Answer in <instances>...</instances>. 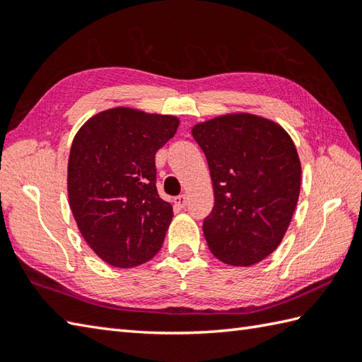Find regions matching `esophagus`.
<instances>
[{"instance_id":"34e87169","label":"esophagus","mask_w":362,"mask_h":362,"mask_svg":"<svg viewBox=\"0 0 362 362\" xmlns=\"http://www.w3.org/2000/svg\"><path fill=\"white\" fill-rule=\"evenodd\" d=\"M174 204H175V206H179V209H185L187 204H188V196H187V194L177 196V197L174 199Z\"/></svg>"}]
</instances>
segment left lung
Wrapping results in <instances>:
<instances>
[{
  "instance_id": "1",
  "label": "left lung",
  "mask_w": 362,
  "mask_h": 362,
  "mask_svg": "<svg viewBox=\"0 0 362 362\" xmlns=\"http://www.w3.org/2000/svg\"><path fill=\"white\" fill-rule=\"evenodd\" d=\"M213 182L214 206L204 221L209 249L222 263L253 266L279 247L294 214L302 165L279 122L227 113L191 129Z\"/></svg>"
}]
</instances>
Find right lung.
<instances>
[{"instance_id":"1","label":"right lung","mask_w":362,"mask_h":362,"mask_svg":"<svg viewBox=\"0 0 362 362\" xmlns=\"http://www.w3.org/2000/svg\"><path fill=\"white\" fill-rule=\"evenodd\" d=\"M179 118L113 107L93 115L74 135L68 158V199L83 236L113 267L153 258L165 241L173 206L156 187V152Z\"/></svg>"}]
</instances>
